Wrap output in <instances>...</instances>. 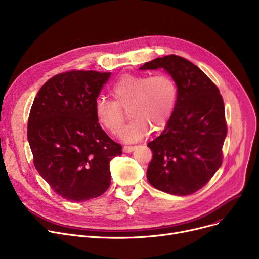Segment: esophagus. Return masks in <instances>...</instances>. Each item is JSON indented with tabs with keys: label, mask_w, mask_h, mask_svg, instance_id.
Here are the masks:
<instances>
[{
	"label": "esophagus",
	"mask_w": 259,
	"mask_h": 259,
	"mask_svg": "<svg viewBox=\"0 0 259 259\" xmlns=\"http://www.w3.org/2000/svg\"><path fill=\"white\" fill-rule=\"evenodd\" d=\"M136 148H137V146H123L122 151L126 153H129V152H132Z\"/></svg>",
	"instance_id": "34e87169"
}]
</instances>
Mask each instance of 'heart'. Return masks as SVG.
<instances>
[{
  "label": "heart",
  "instance_id": "obj_1",
  "mask_svg": "<svg viewBox=\"0 0 259 259\" xmlns=\"http://www.w3.org/2000/svg\"><path fill=\"white\" fill-rule=\"evenodd\" d=\"M113 100L99 98L94 112L97 121L108 132L118 136L128 111L132 118L121 132V139L137 142L150 130H163L169 122L178 99V88L170 76L125 74L110 89Z\"/></svg>",
  "mask_w": 259,
  "mask_h": 259
}]
</instances>
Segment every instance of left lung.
<instances>
[{"instance_id":"1","label":"left lung","mask_w":259,"mask_h":259,"mask_svg":"<svg viewBox=\"0 0 259 259\" xmlns=\"http://www.w3.org/2000/svg\"><path fill=\"white\" fill-rule=\"evenodd\" d=\"M140 69H164L178 88L169 122L147 145L152 151L148 181L167 194L192 195L222 164V146L228 133L222 96L197 65L180 56L155 58Z\"/></svg>"}]
</instances>
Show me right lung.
<instances>
[{"instance_id": "add662e5", "label": "right lung", "mask_w": 259, "mask_h": 259, "mask_svg": "<svg viewBox=\"0 0 259 259\" xmlns=\"http://www.w3.org/2000/svg\"><path fill=\"white\" fill-rule=\"evenodd\" d=\"M111 73L70 71L55 75L33 100L27 139L33 165L56 194L83 202L111 183L110 162L121 154L98 123L94 106Z\"/></svg>"}]
</instances>
